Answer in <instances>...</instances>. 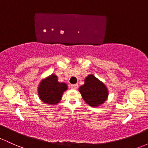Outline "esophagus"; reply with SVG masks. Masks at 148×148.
I'll list each match as a JSON object with an SVG mask.
<instances>
[{
    "mask_svg": "<svg viewBox=\"0 0 148 148\" xmlns=\"http://www.w3.org/2000/svg\"><path fill=\"white\" fill-rule=\"evenodd\" d=\"M70 88H72V89H77L78 88V84H71L70 86Z\"/></svg>",
    "mask_w": 148,
    "mask_h": 148,
    "instance_id": "obj_1",
    "label": "esophagus"
}]
</instances>
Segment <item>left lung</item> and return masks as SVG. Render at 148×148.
<instances>
[{
    "label": "left lung",
    "instance_id": "8db88e82",
    "mask_svg": "<svg viewBox=\"0 0 148 148\" xmlns=\"http://www.w3.org/2000/svg\"><path fill=\"white\" fill-rule=\"evenodd\" d=\"M79 91L84 101L92 107H98L107 100L108 91L106 86L96 78L94 74H89L84 79V84L79 87Z\"/></svg>",
    "mask_w": 148,
    "mask_h": 148
}]
</instances>
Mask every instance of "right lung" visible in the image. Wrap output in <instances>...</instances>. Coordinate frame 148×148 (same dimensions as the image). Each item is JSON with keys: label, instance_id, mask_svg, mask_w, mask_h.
<instances>
[{"label": "right lung", "instance_id": "1", "mask_svg": "<svg viewBox=\"0 0 148 148\" xmlns=\"http://www.w3.org/2000/svg\"><path fill=\"white\" fill-rule=\"evenodd\" d=\"M68 88L65 83H60L55 74L43 79L37 87V94L42 101L49 105H56L60 101L63 93Z\"/></svg>", "mask_w": 148, "mask_h": 148}]
</instances>
